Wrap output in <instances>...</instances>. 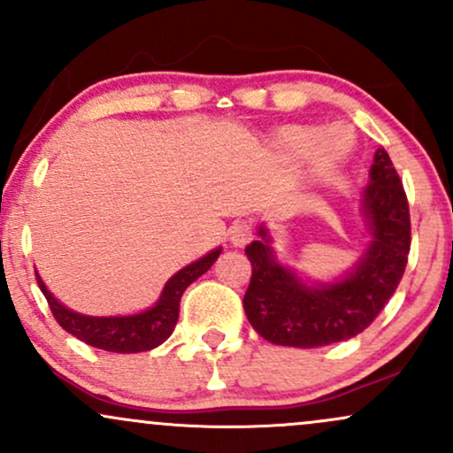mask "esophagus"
<instances>
[{
    "mask_svg": "<svg viewBox=\"0 0 453 453\" xmlns=\"http://www.w3.org/2000/svg\"><path fill=\"white\" fill-rule=\"evenodd\" d=\"M251 236H253L251 221L236 219L230 226V241H232V244H236V247H242V244H247L249 241H251Z\"/></svg>",
    "mask_w": 453,
    "mask_h": 453,
    "instance_id": "obj_1",
    "label": "esophagus"
}]
</instances>
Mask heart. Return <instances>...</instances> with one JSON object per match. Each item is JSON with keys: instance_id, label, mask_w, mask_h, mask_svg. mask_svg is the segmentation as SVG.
Masks as SVG:
<instances>
[{"instance_id": "heart-1", "label": "heart", "mask_w": 453, "mask_h": 453, "mask_svg": "<svg viewBox=\"0 0 453 453\" xmlns=\"http://www.w3.org/2000/svg\"><path fill=\"white\" fill-rule=\"evenodd\" d=\"M274 149L279 150L280 157L289 161H300L313 153L317 165L327 168L336 164L351 149V138L342 127H330L319 132L317 127L292 126L280 129L274 138Z\"/></svg>"}]
</instances>
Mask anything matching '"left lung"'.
<instances>
[{"mask_svg": "<svg viewBox=\"0 0 453 453\" xmlns=\"http://www.w3.org/2000/svg\"><path fill=\"white\" fill-rule=\"evenodd\" d=\"M362 211L372 241L356 270L339 283L309 288L274 262L266 230L247 244L251 280L242 304L262 339L288 347H324L357 336L396 292L409 262L411 217L403 180L386 149H377Z\"/></svg>", "mask_w": 453, "mask_h": 453, "instance_id": "obj_1", "label": "left lung"}]
</instances>
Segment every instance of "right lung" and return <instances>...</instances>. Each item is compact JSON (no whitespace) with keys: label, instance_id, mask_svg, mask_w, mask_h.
<instances>
[{"label":"right lung","instance_id":"add662e5","mask_svg":"<svg viewBox=\"0 0 453 453\" xmlns=\"http://www.w3.org/2000/svg\"><path fill=\"white\" fill-rule=\"evenodd\" d=\"M219 253L221 249H215L209 256L179 270L165 283L159 303L153 309L129 317H89L74 313V311L65 309L64 304L57 303L49 289H46L42 279L38 277V273H35V280H38V288L42 289L57 324L64 327L65 332H70L72 336L104 351L138 353L153 349V347L161 345L173 334L176 321H179V304L185 289L212 266V262L219 257Z\"/></svg>","mask_w":453,"mask_h":453}]
</instances>
